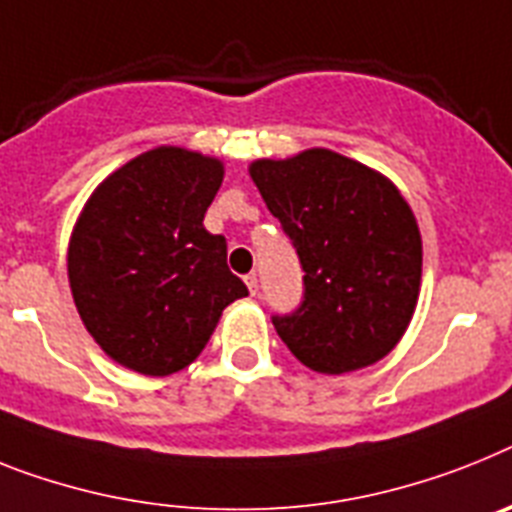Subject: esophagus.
<instances>
[{
  "label": "esophagus",
  "mask_w": 512,
  "mask_h": 512,
  "mask_svg": "<svg viewBox=\"0 0 512 512\" xmlns=\"http://www.w3.org/2000/svg\"><path fill=\"white\" fill-rule=\"evenodd\" d=\"M244 283H247L249 294H257V276H255V273H247V276H244Z\"/></svg>",
  "instance_id": "esophagus-1"
}]
</instances>
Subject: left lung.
<instances>
[{
    "mask_svg": "<svg viewBox=\"0 0 512 512\" xmlns=\"http://www.w3.org/2000/svg\"><path fill=\"white\" fill-rule=\"evenodd\" d=\"M252 182L299 255L304 294L273 315L291 354L322 375L369 367L414 315L422 236L393 184L333 150L252 163Z\"/></svg>",
    "mask_w": 512,
    "mask_h": 512,
    "instance_id": "left-lung-1",
    "label": "left lung"
}]
</instances>
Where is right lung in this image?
I'll use <instances>...</instances> for the list:
<instances>
[{
  "label": "right lung",
  "mask_w": 512,
  "mask_h": 512,
  "mask_svg": "<svg viewBox=\"0 0 512 512\" xmlns=\"http://www.w3.org/2000/svg\"><path fill=\"white\" fill-rule=\"evenodd\" d=\"M223 166L182 148L132 158L93 192L70 239L75 307L114 362L140 375L179 372L205 349L247 286L226 239L203 226Z\"/></svg>",
  "instance_id": "obj_1"
}]
</instances>
